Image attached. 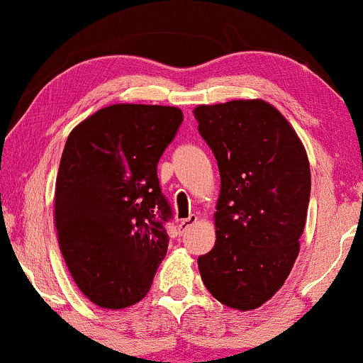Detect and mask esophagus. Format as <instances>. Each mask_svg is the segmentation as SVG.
Instances as JSON below:
<instances>
[{"mask_svg": "<svg viewBox=\"0 0 363 363\" xmlns=\"http://www.w3.org/2000/svg\"><path fill=\"white\" fill-rule=\"evenodd\" d=\"M196 221H198V216L196 215H189L186 218V220H181L179 221V231H181V233H184V231L189 228V226H193Z\"/></svg>", "mask_w": 363, "mask_h": 363, "instance_id": "esophagus-1", "label": "esophagus"}]
</instances>
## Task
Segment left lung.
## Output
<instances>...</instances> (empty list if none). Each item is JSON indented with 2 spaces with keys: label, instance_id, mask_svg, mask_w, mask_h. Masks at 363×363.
<instances>
[{
  "label": "left lung",
  "instance_id": "left-lung-1",
  "mask_svg": "<svg viewBox=\"0 0 363 363\" xmlns=\"http://www.w3.org/2000/svg\"><path fill=\"white\" fill-rule=\"evenodd\" d=\"M193 113L221 179L216 242L198 259L201 279L221 304L250 311L281 289L299 255L311 193L306 148L264 99L199 104Z\"/></svg>",
  "mask_w": 363,
  "mask_h": 363
}]
</instances>
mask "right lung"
I'll return each instance as SVG.
<instances>
[{
    "label": "right lung",
    "mask_w": 363,
    "mask_h": 363,
    "mask_svg": "<svg viewBox=\"0 0 363 363\" xmlns=\"http://www.w3.org/2000/svg\"><path fill=\"white\" fill-rule=\"evenodd\" d=\"M181 123L176 106L118 103L69 133L55 179L57 240L74 282L96 306L125 309L150 291L172 215L157 162Z\"/></svg>",
    "instance_id": "obj_1"
}]
</instances>
